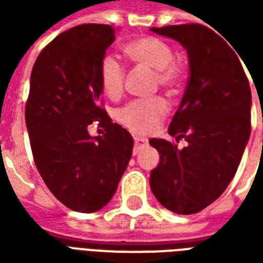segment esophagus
Segmentation results:
<instances>
[{
  "instance_id": "1",
  "label": "esophagus",
  "mask_w": 263,
  "mask_h": 263,
  "mask_svg": "<svg viewBox=\"0 0 263 263\" xmlns=\"http://www.w3.org/2000/svg\"><path fill=\"white\" fill-rule=\"evenodd\" d=\"M134 142H135V152H137L138 149L142 148L143 145H146L148 143V139H145V138H139V137H134Z\"/></svg>"
}]
</instances>
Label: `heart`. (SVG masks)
<instances>
[{
	"mask_svg": "<svg viewBox=\"0 0 263 263\" xmlns=\"http://www.w3.org/2000/svg\"><path fill=\"white\" fill-rule=\"evenodd\" d=\"M122 52L132 63L154 70L155 83L176 94L183 83L182 66L173 59V49L163 39L155 36L135 37L122 45ZM98 79L103 92L109 98H118L124 90L125 70L111 56H104L98 67ZM169 104L163 97L138 98L117 109V120L138 134L154 129L167 114Z\"/></svg>",
	"mask_w": 263,
	"mask_h": 263,
	"instance_id": "heart-1",
	"label": "heart"
}]
</instances>
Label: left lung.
<instances>
[{"mask_svg": "<svg viewBox=\"0 0 263 263\" xmlns=\"http://www.w3.org/2000/svg\"><path fill=\"white\" fill-rule=\"evenodd\" d=\"M186 49L190 66L186 91L169 125L183 149L166 139L149 143L159 152L151 189L163 207L196 214L224 193L251 135L252 96L237 50L200 24L151 28Z\"/></svg>", "mask_w": 263, "mask_h": 263, "instance_id": "left-lung-1", "label": "left lung"}]
</instances>
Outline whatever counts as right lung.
<instances>
[{"instance_id": "1", "label": "right lung", "mask_w": 263, "mask_h": 263, "mask_svg": "<svg viewBox=\"0 0 263 263\" xmlns=\"http://www.w3.org/2000/svg\"><path fill=\"white\" fill-rule=\"evenodd\" d=\"M115 28L84 24L54 37L37 56L25 107L32 154L43 182L67 209L94 213L108 204L129 163L131 134L100 107V62ZM92 122L106 129L91 137Z\"/></svg>"}]
</instances>
